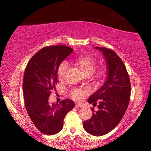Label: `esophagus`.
<instances>
[{
    "mask_svg": "<svg viewBox=\"0 0 151 151\" xmlns=\"http://www.w3.org/2000/svg\"><path fill=\"white\" fill-rule=\"evenodd\" d=\"M76 106L82 108V107H84V104H80V103H77V104H76Z\"/></svg>",
    "mask_w": 151,
    "mask_h": 151,
    "instance_id": "esophagus-1",
    "label": "esophagus"
}]
</instances>
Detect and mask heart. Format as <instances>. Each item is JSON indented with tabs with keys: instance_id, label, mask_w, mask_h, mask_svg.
Segmentation results:
<instances>
[{
	"instance_id": "1",
	"label": "heart",
	"mask_w": 151,
	"mask_h": 151,
	"mask_svg": "<svg viewBox=\"0 0 151 151\" xmlns=\"http://www.w3.org/2000/svg\"><path fill=\"white\" fill-rule=\"evenodd\" d=\"M71 65L79 71L83 76L88 77L93 73L95 68L96 67V60L94 58L89 55H80L71 61ZM67 69L65 63L61 64L58 70V77L60 80H63L65 77V74ZM107 67L106 65H103L99 67L95 73V78L97 79L102 78L106 72ZM86 91L82 89H74L72 91L71 96L74 100H80L85 96Z\"/></svg>"
}]
</instances>
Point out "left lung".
<instances>
[{
    "label": "left lung",
    "mask_w": 151,
    "mask_h": 151,
    "mask_svg": "<svg viewBox=\"0 0 151 151\" xmlns=\"http://www.w3.org/2000/svg\"><path fill=\"white\" fill-rule=\"evenodd\" d=\"M106 60L107 76L104 85L89 97L88 102L93 108L92 117L84 121L83 127L88 133L102 136L117 127L126 113L131 96V82L124 64L114 51L105 47H95Z\"/></svg>",
    "instance_id": "1"
}]
</instances>
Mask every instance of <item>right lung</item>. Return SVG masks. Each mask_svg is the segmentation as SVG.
Here are the masks:
<instances>
[{"mask_svg": "<svg viewBox=\"0 0 151 151\" xmlns=\"http://www.w3.org/2000/svg\"><path fill=\"white\" fill-rule=\"evenodd\" d=\"M72 52L73 49L65 45L45 47L30 59L26 67L22 84L26 110L35 127L45 135L60 131L65 115L75 106L69 99L60 104L49 102L51 90H55L59 66Z\"/></svg>", "mask_w": 151, "mask_h": 151, "instance_id": "obj_1", "label": "right lung"}]
</instances>
